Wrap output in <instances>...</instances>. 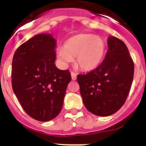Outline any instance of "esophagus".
<instances>
[{"label":"esophagus","mask_w":146,"mask_h":146,"mask_svg":"<svg viewBox=\"0 0 146 146\" xmlns=\"http://www.w3.org/2000/svg\"><path fill=\"white\" fill-rule=\"evenodd\" d=\"M70 74H71L72 80H76V78H77V75H76V73H74V72L72 71L71 73H70Z\"/></svg>","instance_id":"34e87169"}]
</instances>
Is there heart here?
<instances>
[{
  "label": "heart",
  "instance_id": "obj_1",
  "mask_svg": "<svg viewBox=\"0 0 146 146\" xmlns=\"http://www.w3.org/2000/svg\"><path fill=\"white\" fill-rule=\"evenodd\" d=\"M106 44L99 36L80 34L68 39L63 49L58 51V57L64 64L75 58V64L82 70L96 68L104 58Z\"/></svg>",
  "mask_w": 146,
  "mask_h": 146
}]
</instances>
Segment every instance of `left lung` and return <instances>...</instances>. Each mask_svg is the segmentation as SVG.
I'll list each match as a JSON object with an SVG mask.
<instances>
[{"label": "left lung", "mask_w": 146, "mask_h": 146, "mask_svg": "<svg viewBox=\"0 0 146 146\" xmlns=\"http://www.w3.org/2000/svg\"><path fill=\"white\" fill-rule=\"evenodd\" d=\"M104 61L77 80L87 110L101 117L111 115L123 105L133 82L134 64L124 42L114 36L107 39Z\"/></svg>", "instance_id": "1"}]
</instances>
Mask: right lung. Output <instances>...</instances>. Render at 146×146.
<instances>
[{
  "label": "right lung",
  "instance_id": "add662e5",
  "mask_svg": "<svg viewBox=\"0 0 146 146\" xmlns=\"http://www.w3.org/2000/svg\"><path fill=\"white\" fill-rule=\"evenodd\" d=\"M56 40L40 34L21 44L12 63V87L23 110L32 118L47 121L58 115L68 84V70L55 66Z\"/></svg>",
  "mask_w": 146,
  "mask_h": 146
}]
</instances>
